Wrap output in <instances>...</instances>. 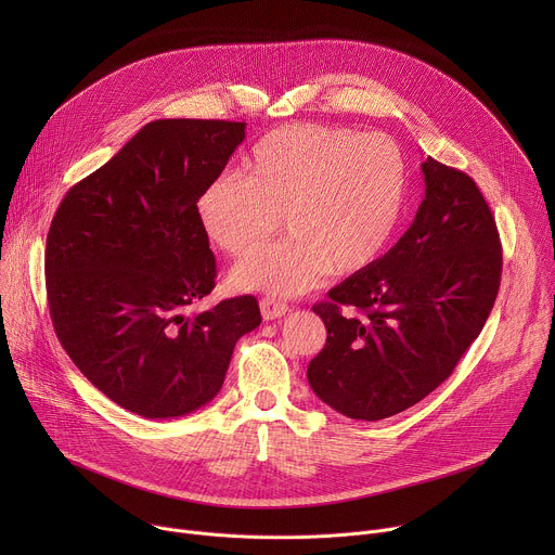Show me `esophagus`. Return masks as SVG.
<instances>
[{"mask_svg":"<svg viewBox=\"0 0 555 555\" xmlns=\"http://www.w3.org/2000/svg\"><path fill=\"white\" fill-rule=\"evenodd\" d=\"M289 311L287 302L283 300H276V298H261V315L266 321H274V319H281V315H285Z\"/></svg>","mask_w":555,"mask_h":555,"instance_id":"34e87169","label":"esophagus"}]
</instances>
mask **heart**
<instances>
[{"label": "heart", "instance_id": "heart-1", "mask_svg": "<svg viewBox=\"0 0 555 555\" xmlns=\"http://www.w3.org/2000/svg\"><path fill=\"white\" fill-rule=\"evenodd\" d=\"M409 171L388 135L296 122L259 138L242 176L223 173L197 197L208 240L242 259L278 229L291 234L230 274L236 289L296 296L332 272L369 268L398 230Z\"/></svg>", "mask_w": 555, "mask_h": 555}]
</instances>
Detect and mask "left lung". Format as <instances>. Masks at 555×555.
<instances>
[{
	"label": "left lung",
	"instance_id": "left-lung-1",
	"mask_svg": "<svg viewBox=\"0 0 555 555\" xmlns=\"http://www.w3.org/2000/svg\"><path fill=\"white\" fill-rule=\"evenodd\" d=\"M422 171L426 197L402 240L313 305L327 343L307 379L351 420L422 402L477 340L499 294L503 248L477 182L435 157Z\"/></svg>",
	"mask_w": 555,
	"mask_h": 555
}]
</instances>
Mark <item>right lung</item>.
Listing matches in <instances>:
<instances>
[{
  "label": "right lung",
  "instance_id": "obj_1",
  "mask_svg": "<svg viewBox=\"0 0 555 555\" xmlns=\"http://www.w3.org/2000/svg\"><path fill=\"white\" fill-rule=\"evenodd\" d=\"M244 138L246 122L153 120L52 217L46 292L56 338L101 392L140 417L208 404L236 340L261 323L248 294L184 315L217 276L197 197Z\"/></svg>",
  "mask_w": 555,
  "mask_h": 555
}]
</instances>
